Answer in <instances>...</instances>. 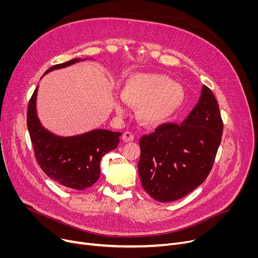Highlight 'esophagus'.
<instances>
[{
  "instance_id": "34e87169",
  "label": "esophagus",
  "mask_w": 258,
  "mask_h": 258,
  "mask_svg": "<svg viewBox=\"0 0 258 258\" xmlns=\"http://www.w3.org/2000/svg\"><path fill=\"white\" fill-rule=\"evenodd\" d=\"M135 139V136H134V134L132 133V132H125L124 134H123V136H122V140H123L124 142H131V141H133Z\"/></svg>"
}]
</instances>
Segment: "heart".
Here are the masks:
<instances>
[{
  "label": "heart",
  "instance_id": "heart-1",
  "mask_svg": "<svg viewBox=\"0 0 258 258\" xmlns=\"http://www.w3.org/2000/svg\"><path fill=\"white\" fill-rule=\"evenodd\" d=\"M121 97L127 104L137 107L140 120L159 124L169 119L182 106L185 93L181 86L165 75L140 73L130 76L121 87ZM116 111L123 113L120 101Z\"/></svg>",
  "mask_w": 258,
  "mask_h": 258
}]
</instances>
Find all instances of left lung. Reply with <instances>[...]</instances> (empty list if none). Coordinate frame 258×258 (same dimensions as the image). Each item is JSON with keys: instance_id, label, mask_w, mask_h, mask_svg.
<instances>
[{"instance_id": "left-lung-1", "label": "left lung", "mask_w": 258, "mask_h": 258, "mask_svg": "<svg viewBox=\"0 0 258 258\" xmlns=\"http://www.w3.org/2000/svg\"><path fill=\"white\" fill-rule=\"evenodd\" d=\"M223 127L218 101L203 86L198 104L181 124L163 123L141 137L138 171L144 190L162 203L190 194L211 171Z\"/></svg>"}]
</instances>
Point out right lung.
<instances>
[{"label": "right lung", "instance_id": "1", "mask_svg": "<svg viewBox=\"0 0 258 258\" xmlns=\"http://www.w3.org/2000/svg\"><path fill=\"white\" fill-rule=\"evenodd\" d=\"M79 60L74 58L52 66L45 74ZM37 89L32 94L27 111V126L37 163L52 180L66 187L84 190L99 179L100 161L118 146L121 133L93 130L72 137L56 136L42 125L36 115Z\"/></svg>", "mask_w": 258, "mask_h": 258}]
</instances>
